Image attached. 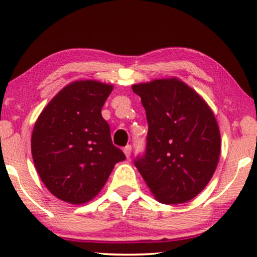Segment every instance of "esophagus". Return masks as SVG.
Instances as JSON below:
<instances>
[{
	"mask_svg": "<svg viewBox=\"0 0 257 257\" xmlns=\"http://www.w3.org/2000/svg\"><path fill=\"white\" fill-rule=\"evenodd\" d=\"M131 152H132V147L130 146V145H127L124 149V153H125L126 158H130V156H131Z\"/></svg>",
	"mask_w": 257,
	"mask_h": 257,
	"instance_id": "obj_1",
	"label": "esophagus"
}]
</instances>
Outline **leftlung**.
Wrapping results in <instances>:
<instances>
[{
    "instance_id": "1",
    "label": "left lung",
    "mask_w": 257,
    "mask_h": 257,
    "mask_svg": "<svg viewBox=\"0 0 257 257\" xmlns=\"http://www.w3.org/2000/svg\"><path fill=\"white\" fill-rule=\"evenodd\" d=\"M149 122L146 153L136 167L154 198L166 205L195 198L212 179L221 152L214 112L177 77L133 84Z\"/></svg>"
}]
</instances>
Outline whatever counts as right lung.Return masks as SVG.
<instances>
[{
	"label": "right lung",
	"instance_id": "add662e5",
	"mask_svg": "<svg viewBox=\"0 0 257 257\" xmlns=\"http://www.w3.org/2000/svg\"><path fill=\"white\" fill-rule=\"evenodd\" d=\"M112 84L80 79L63 87L38 115L31 154L45 187L56 198L83 205L99 194L125 154L112 144L101 107Z\"/></svg>",
	"mask_w": 257,
	"mask_h": 257
}]
</instances>
